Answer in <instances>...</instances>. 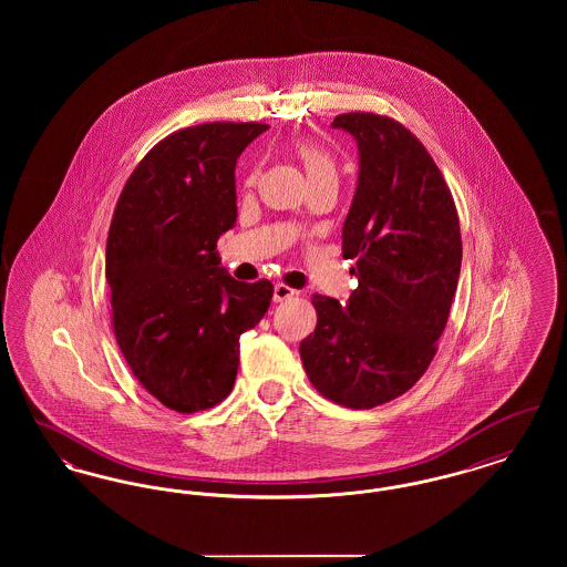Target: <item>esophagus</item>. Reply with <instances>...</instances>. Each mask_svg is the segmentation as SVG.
Segmentation results:
<instances>
[{
	"mask_svg": "<svg viewBox=\"0 0 567 567\" xmlns=\"http://www.w3.org/2000/svg\"><path fill=\"white\" fill-rule=\"evenodd\" d=\"M293 296H297L296 289H291V287L282 285V282H278V285L274 287V301H285V299H289V297Z\"/></svg>",
	"mask_w": 567,
	"mask_h": 567,
	"instance_id": "esophagus-1",
	"label": "esophagus"
}]
</instances>
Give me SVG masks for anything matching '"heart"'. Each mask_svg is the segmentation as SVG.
<instances>
[{
	"instance_id": "1",
	"label": "heart",
	"mask_w": 567,
	"mask_h": 567,
	"mask_svg": "<svg viewBox=\"0 0 567 567\" xmlns=\"http://www.w3.org/2000/svg\"><path fill=\"white\" fill-rule=\"evenodd\" d=\"M293 151L310 181L317 176H323V174H336V159L321 142L301 137V140H297Z\"/></svg>"
}]
</instances>
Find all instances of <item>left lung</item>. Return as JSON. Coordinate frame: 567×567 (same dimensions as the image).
<instances>
[{"instance_id":"8db88e82","label":"left lung","mask_w":567,"mask_h":567,"mask_svg":"<svg viewBox=\"0 0 567 567\" xmlns=\"http://www.w3.org/2000/svg\"><path fill=\"white\" fill-rule=\"evenodd\" d=\"M333 127L359 146V185L342 229L359 287L344 308L312 297L317 327L299 357L329 402L370 410L404 395L430 368L457 291L461 231L442 172L400 121L347 112Z\"/></svg>"}]
</instances>
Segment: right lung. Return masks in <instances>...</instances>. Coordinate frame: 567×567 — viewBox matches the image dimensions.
<instances>
[{
  "mask_svg": "<svg viewBox=\"0 0 567 567\" xmlns=\"http://www.w3.org/2000/svg\"><path fill=\"white\" fill-rule=\"evenodd\" d=\"M266 123H202L157 142L118 195L106 280L112 329L137 382L190 414L234 389L240 336L270 308V280L240 282L218 264L234 227L236 162Z\"/></svg>",
  "mask_w": 567,
  "mask_h": 567,
  "instance_id": "add662e5",
  "label": "right lung"
}]
</instances>
